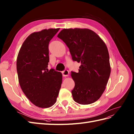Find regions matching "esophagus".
I'll return each mask as SVG.
<instances>
[{"mask_svg": "<svg viewBox=\"0 0 134 134\" xmlns=\"http://www.w3.org/2000/svg\"><path fill=\"white\" fill-rule=\"evenodd\" d=\"M62 74H63V76L64 77H66L68 76V75H69V72L68 70H64V71H62Z\"/></svg>", "mask_w": 134, "mask_h": 134, "instance_id": "obj_1", "label": "esophagus"}]
</instances>
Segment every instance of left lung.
Returning a JSON list of instances; mask_svg holds the SVG:
<instances>
[{
    "mask_svg": "<svg viewBox=\"0 0 134 134\" xmlns=\"http://www.w3.org/2000/svg\"><path fill=\"white\" fill-rule=\"evenodd\" d=\"M57 37L69 48L73 61L81 64L78 73L71 71L74 100L81 105L95 102L105 91L111 72L105 43L89 29H64Z\"/></svg>",
    "mask_w": 134,
    "mask_h": 134,
    "instance_id": "left-lung-1",
    "label": "left lung"
}]
</instances>
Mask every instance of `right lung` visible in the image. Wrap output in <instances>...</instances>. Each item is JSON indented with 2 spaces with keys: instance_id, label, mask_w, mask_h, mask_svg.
I'll return each instance as SVG.
<instances>
[{
  "instance_id": "obj_1",
  "label": "right lung",
  "mask_w": 134,
  "mask_h": 134,
  "mask_svg": "<svg viewBox=\"0 0 134 134\" xmlns=\"http://www.w3.org/2000/svg\"><path fill=\"white\" fill-rule=\"evenodd\" d=\"M60 28L34 32L25 39L19 51L16 69L25 95L35 106L48 108L56 102L62 83V74L48 70V45Z\"/></svg>"
}]
</instances>
